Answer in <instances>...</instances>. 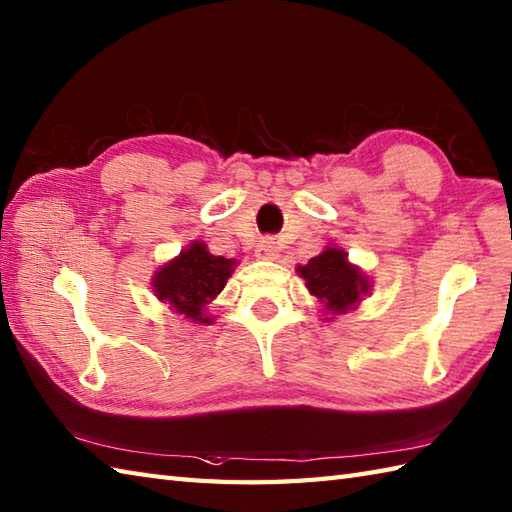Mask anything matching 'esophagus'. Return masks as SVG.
I'll return each mask as SVG.
<instances>
[{"label": "esophagus", "mask_w": 512, "mask_h": 512, "mask_svg": "<svg viewBox=\"0 0 512 512\" xmlns=\"http://www.w3.org/2000/svg\"><path fill=\"white\" fill-rule=\"evenodd\" d=\"M255 255H257V259H275L277 257V246H275V242L273 239H262V242H259V246H257V250H255Z\"/></svg>", "instance_id": "34e87169"}]
</instances>
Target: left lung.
<instances>
[{
    "mask_svg": "<svg viewBox=\"0 0 512 512\" xmlns=\"http://www.w3.org/2000/svg\"><path fill=\"white\" fill-rule=\"evenodd\" d=\"M297 273L306 279L310 295L317 297L332 314L352 310L369 292V279L363 270L347 262L345 250L334 246L312 257L306 266H299Z\"/></svg>",
    "mask_w": 512,
    "mask_h": 512,
    "instance_id": "left-lung-1",
    "label": "left lung"
}]
</instances>
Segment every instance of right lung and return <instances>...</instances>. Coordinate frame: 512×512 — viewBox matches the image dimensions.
<instances>
[{
    "label": "right lung",
    "mask_w": 512,
    "mask_h": 512,
    "mask_svg": "<svg viewBox=\"0 0 512 512\" xmlns=\"http://www.w3.org/2000/svg\"><path fill=\"white\" fill-rule=\"evenodd\" d=\"M235 264V259L209 253L204 242H193L176 259L158 268L151 286L171 310L195 323L209 325L213 319L206 317L204 310L224 290Z\"/></svg>",
    "instance_id": "right-lung-1"
}]
</instances>
